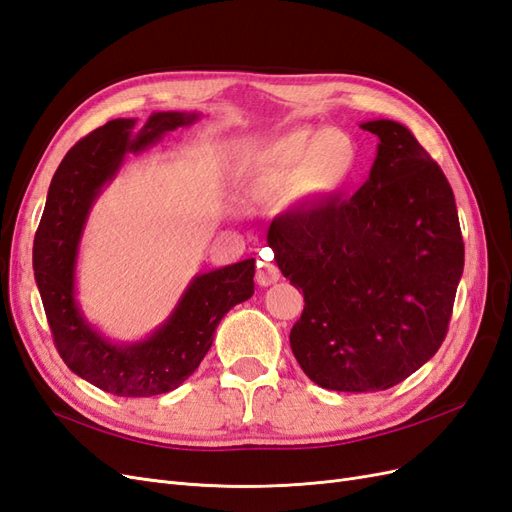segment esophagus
<instances>
[{
	"label": "esophagus",
	"instance_id": "1",
	"mask_svg": "<svg viewBox=\"0 0 512 512\" xmlns=\"http://www.w3.org/2000/svg\"><path fill=\"white\" fill-rule=\"evenodd\" d=\"M280 277H282V273H280V269L273 265V262L258 260V269H256V282H258V286L267 288V286H271V284H275L277 280H280Z\"/></svg>",
	"mask_w": 512,
	"mask_h": 512
}]
</instances>
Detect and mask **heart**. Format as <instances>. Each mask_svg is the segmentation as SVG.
<instances>
[{
    "label": "heart",
    "instance_id": "obj_1",
    "mask_svg": "<svg viewBox=\"0 0 512 512\" xmlns=\"http://www.w3.org/2000/svg\"><path fill=\"white\" fill-rule=\"evenodd\" d=\"M359 164V147L339 130H290L252 149L241 162L239 185L247 196L292 192L297 203H320L342 192Z\"/></svg>",
    "mask_w": 512,
    "mask_h": 512
}]
</instances>
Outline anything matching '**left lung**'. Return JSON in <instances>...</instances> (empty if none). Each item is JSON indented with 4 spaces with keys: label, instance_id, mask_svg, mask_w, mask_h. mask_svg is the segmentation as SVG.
Segmentation results:
<instances>
[{
    "label": "left lung",
    "instance_id": "left-lung-1",
    "mask_svg": "<svg viewBox=\"0 0 512 512\" xmlns=\"http://www.w3.org/2000/svg\"><path fill=\"white\" fill-rule=\"evenodd\" d=\"M378 136L369 179L350 198L286 213L269 247L303 290L290 348L305 376L339 393L384 391L444 342L463 273L455 196L440 166L393 119Z\"/></svg>",
    "mask_w": 512,
    "mask_h": 512
}]
</instances>
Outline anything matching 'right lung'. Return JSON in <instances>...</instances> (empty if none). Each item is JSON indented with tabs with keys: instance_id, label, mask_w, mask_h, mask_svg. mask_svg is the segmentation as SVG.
Returning a JSON list of instances; mask_svg holds the SVG:
<instances>
[{
	"instance_id": "obj_1",
	"label": "right lung",
	"mask_w": 512,
	"mask_h": 512,
	"mask_svg": "<svg viewBox=\"0 0 512 512\" xmlns=\"http://www.w3.org/2000/svg\"><path fill=\"white\" fill-rule=\"evenodd\" d=\"M203 113H151L113 119L76 143L51 181L34 239V275L61 359L76 376L117 397H151L188 380L213 344L222 318L254 294V258L196 273L173 312L143 339L121 342L91 322L76 297V262L87 218L128 153H141Z\"/></svg>"
}]
</instances>
